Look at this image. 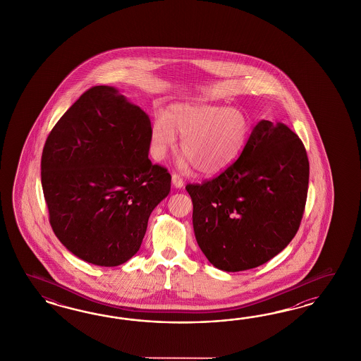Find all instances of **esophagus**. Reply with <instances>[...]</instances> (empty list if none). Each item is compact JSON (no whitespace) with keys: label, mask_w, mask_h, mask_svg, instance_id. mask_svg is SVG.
Masks as SVG:
<instances>
[{"label":"esophagus","mask_w":361,"mask_h":361,"mask_svg":"<svg viewBox=\"0 0 361 361\" xmlns=\"http://www.w3.org/2000/svg\"><path fill=\"white\" fill-rule=\"evenodd\" d=\"M172 184H173L176 188H183V186H184V180H183L180 176L177 175V173H173V175H172Z\"/></svg>","instance_id":"34e87169"}]
</instances>
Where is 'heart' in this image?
I'll return each instance as SVG.
<instances>
[{"label":"heart","instance_id":"1","mask_svg":"<svg viewBox=\"0 0 361 361\" xmlns=\"http://www.w3.org/2000/svg\"><path fill=\"white\" fill-rule=\"evenodd\" d=\"M181 137V169L196 166L201 175L221 173L233 164L247 142L250 123L238 109L210 104H175L154 118L152 154L163 160Z\"/></svg>","mask_w":361,"mask_h":361}]
</instances>
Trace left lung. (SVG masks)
I'll list each match as a JSON object with an SVG mask.
<instances>
[{"instance_id":"1","label":"left lung","mask_w":361,"mask_h":361,"mask_svg":"<svg viewBox=\"0 0 361 361\" xmlns=\"http://www.w3.org/2000/svg\"><path fill=\"white\" fill-rule=\"evenodd\" d=\"M310 164L283 123L261 121L221 175L185 186L197 243L209 262L235 273L270 261L295 237L306 207Z\"/></svg>"}]
</instances>
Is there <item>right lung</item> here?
Here are the masks:
<instances>
[{
	"label": "right lung",
	"instance_id": "1",
	"mask_svg": "<svg viewBox=\"0 0 361 361\" xmlns=\"http://www.w3.org/2000/svg\"><path fill=\"white\" fill-rule=\"evenodd\" d=\"M151 121L119 90L95 86L44 142L41 181L50 225L68 252L114 267L139 252L171 175L148 159Z\"/></svg>",
	"mask_w": 361,
	"mask_h": 361
}]
</instances>
